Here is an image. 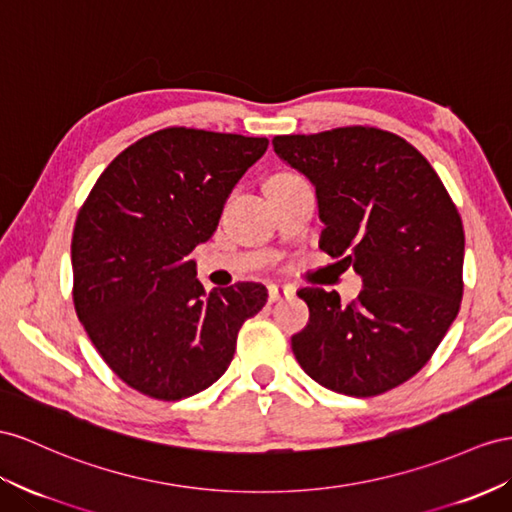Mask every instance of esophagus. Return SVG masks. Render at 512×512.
Returning a JSON list of instances; mask_svg holds the SVG:
<instances>
[{
	"label": "esophagus",
	"mask_w": 512,
	"mask_h": 512,
	"mask_svg": "<svg viewBox=\"0 0 512 512\" xmlns=\"http://www.w3.org/2000/svg\"><path fill=\"white\" fill-rule=\"evenodd\" d=\"M292 294H294V287H290V285H268L270 303H277V300H281L285 296H292Z\"/></svg>",
	"instance_id": "esophagus-1"
}]
</instances>
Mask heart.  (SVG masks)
Listing matches in <instances>:
<instances>
[{"label": "heart", "mask_w": 512, "mask_h": 512, "mask_svg": "<svg viewBox=\"0 0 512 512\" xmlns=\"http://www.w3.org/2000/svg\"><path fill=\"white\" fill-rule=\"evenodd\" d=\"M287 177H296L294 173H277V175H272L270 179H287Z\"/></svg>", "instance_id": "obj_1"}]
</instances>
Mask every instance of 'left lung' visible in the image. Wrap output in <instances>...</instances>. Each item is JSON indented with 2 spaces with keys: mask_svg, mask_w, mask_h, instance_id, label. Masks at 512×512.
Instances as JSON below:
<instances>
[{
  "mask_svg": "<svg viewBox=\"0 0 512 512\" xmlns=\"http://www.w3.org/2000/svg\"><path fill=\"white\" fill-rule=\"evenodd\" d=\"M272 144L316 186L322 251L363 277L348 305L335 290L298 292L309 324L292 337L296 361L326 389L381 396L424 368L461 309V214L426 157L391 131L350 125Z\"/></svg>",
  "mask_w": 512,
  "mask_h": 512,
  "instance_id": "left-lung-1",
  "label": "left lung"
}]
</instances>
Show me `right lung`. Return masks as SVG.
Instances as JSON below:
<instances>
[{"label": "right lung", "mask_w": 512, "mask_h": 512, "mask_svg": "<svg viewBox=\"0 0 512 512\" xmlns=\"http://www.w3.org/2000/svg\"><path fill=\"white\" fill-rule=\"evenodd\" d=\"M268 138L166 127L121 151L86 196L71 240L75 313L108 368L175 402L227 372L259 283L205 292L188 259L218 227Z\"/></svg>", "instance_id": "obj_1"}]
</instances>
